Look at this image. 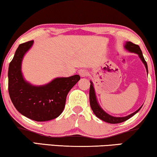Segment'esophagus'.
Returning <instances> with one entry per match:
<instances>
[{
    "label": "esophagus",
    "mask_w": 157,
    "mask_h": 157,
    "mask_svg": "<svg viewBox=\"0 0 157 157\" xmlns=\"http://www.w3.org/2000/svg\"><path fill=\"white\" fill-rule=\"evenodd\" d=\"M78 73L81 77H86V76H88V74H89L88 71L87 70V69H80V70L78 71Z\"/></svg>",
    "instance_id": "1"
}]
</instances>
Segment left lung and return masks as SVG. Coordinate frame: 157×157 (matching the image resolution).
I'll list each match as a JSON object with an SVG mask.
<instances>
[{
	"mask_svg": "<svg viewBox=\"0 0 157 157\" xmlns=\"http://www.w3.org/2000/svg\"><path fill=\"white\" fill-rule=\"evenodd\" d=\"M124 48H125L126 50L130 51V52L137 53V54L139 56L140 60L143 61V63L144 64L145 67H146V71H147V74H148L147 63H146V61H145L144 57V56H143L142 51L140 50L139 45L134 44V43H132V42H127L125 43V45H124ZM89 98H90V104L91 109H92L93 113L96 114L97 117L101 119V120L104 121V122L111 123V124H117V123H120L128 120V119L132 117L133 115L136 114L142 107L140 106L138 110L136 111V112L132 113V114H130V115H128V116H126V117H115L111 116V115L107 114L106 112H105L101 108V106H99L98 103L97 101L96 93H95V90H94V88H93V82H91V81H90V92H89Z\"/></svg>",
	"mask_w": 157,
	"mask_h": 157,
	"instance_id": "obj_1",
	"label": "left lung"
}]
</instances>
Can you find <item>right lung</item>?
Returning <instances> with one entry per match:
<instances>
[{"mask_svg":"<svg viewBox=\"0 0 157 157\" xmlns=\"http://www.w3.org/2000/svg\"><path fill=\"white\" fill-rule=\"evenodd\" d=\"M33 42L30 40L19 45L10 62L9 93L13 106L20 114L30 120L44 122L58 117L62 113L67 94L80 77L75 75L57 77L41 86H35L25 81L21 70V61Z\"/></svg>","mask_w":157,"mask_h":157,"instance_id":"add662e5","label":"right lung"}]
</instances>
